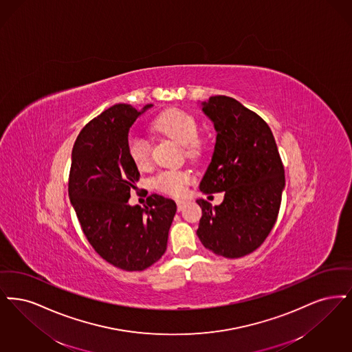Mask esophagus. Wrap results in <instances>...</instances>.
<instances>
[{"label":"esophagus","mask_w":352,"mask_h":352,"mask_svg":"<svg viewBox=\"0 0 352 352\" xmlns=\"http://www.w3.org/2000/svg\"><path fill=\"white\" fill-rule=\"evenodd\" d=\"M176 204H177V210L179 212H182L184 208L186 206V201H184V199H176Z\"/></svg>","instance_id":"esophagus-1"}]
</instances>
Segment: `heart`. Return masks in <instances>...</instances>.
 Returning a JSON list of instances; mask_svg holds the SVG:
<instances>
[{"label":"heart","instance_id":"obj_1","mask_svg":"<svg viewBox=\"0 0 352 352\" xmlns=\"http://www.w3.org/2000/svg\"><path fill=\"white\" fill-rule=\"evenodd\" d=\"M151 130L155 134L170 138L183 144L188 156H197L202 143L199 137V123L196 118L180 109H168L160 113L153 122ZM127 153L139 169L147 168L151 163L150 144L144 138L131 134L127 139ZM193 182V176L186 169H167L157 173L153 179V186L172 196H183L188 185Z\"/></svg>","mask_w":352,"mask_h":352}]
</instances>
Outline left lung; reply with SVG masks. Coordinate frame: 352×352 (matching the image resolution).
Segmentation results:
<instances>
[{
	"instance_id": "obj_1",
	"label": "left lung",
	"mask_w": 352,
	"mask_h": 352,
	"mask_svg": "<svg viewBox=\"0 0 352 352\" xmlns=\"http://www.w3.org/2000/svg\"><path fill=\"white\" fill-rule=\"evenodd\" d=\"M214 124V153L199 183L205 193L223 192L221 205L197 199V236L215 255L242 258L259 247L275 225L285 186L284 167L270 126L226 96L202 101Z\"/></svg>"
}]
</instances>
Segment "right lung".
<instances>
[{
  "instance_id": "obj_1",
  "label": "right lung",
  "mask_w": 352,
  "mask_h": 352,
  "mask_svg": "<svg viewBox=\"0 0 352 352\" xmlns=\"http://www.w3.org/2000/svg\"><path fill=\"white\" fill-rule=\"evenodd\" d=\"M142 110L127 104L109 107L78 134L68 195L94 251L123 271H143L163 256L176 202L156 193L147 206L129 205L139 170L127 153L129 131Z\"/></svg>"
}]
</instances>
